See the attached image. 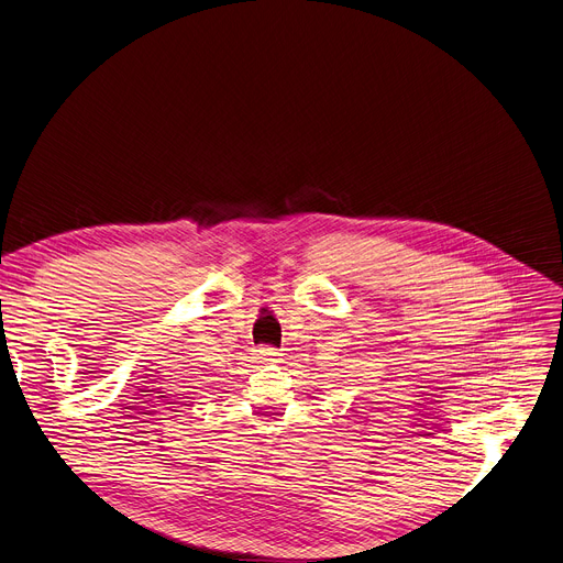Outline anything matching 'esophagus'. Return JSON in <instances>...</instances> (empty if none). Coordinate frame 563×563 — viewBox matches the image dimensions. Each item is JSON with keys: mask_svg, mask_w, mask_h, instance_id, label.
Returning a JSON list of instances; mask_svg holds the SVG:
<instances>
[{"mask_svg": "<svg viewBox=\"0 0 563 563\" xmlns=\"http://www.w3.org/2000/svg\"><path fill=\"white\" fill-rule=\"evenodd\" d=\"M258 352H261V360H267V362H274L276 356L280 354V352H278L276 347H272V345H263Z\"/></svg>", "mask_w": 563, "mask_h": 563, "instance_id": "34e87169", "label": "esophagus"}]
</instances>
